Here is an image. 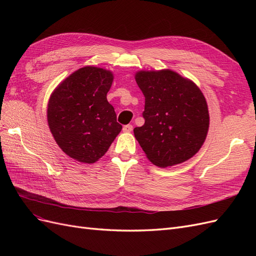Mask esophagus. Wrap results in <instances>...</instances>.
Masks as SVG:
<instances>
[{"label":"esophagus","mask_w":256,"mask_h":256,"mask_svg":"<svg viewBox=\"0 0 256 256\" xmlns=\"http://www.w3.org/2000/svg\"><path fill=\"white\" fill-rule=\"evenodd\" d=\"M132 129H134L132 125H125V126L122 127L124 132H131V131H132Z\"/></svg>","instance_id":"obj_1"}]
</instances>
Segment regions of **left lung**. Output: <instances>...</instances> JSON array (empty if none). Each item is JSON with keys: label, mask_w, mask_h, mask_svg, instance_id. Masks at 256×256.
I'll return each instance as SVG.
<instances>
[{"label": "left lung", "mask_w": 256, "mask_h": 256, "mask_svg": "<svg viewBox=\"0 0 256 256\" xmlns=\"http://www.w3.org/2000/svg\"><path fill=\"white\" fill-rule=\"evenodd\" d=\"M136 81L145 97V122L134 132L147 158L154 166L166 168L194 156L209 127L203 92L168 69L138 72Z\"/></svg>", "instance_id": "8db88e82"}]
</instances>
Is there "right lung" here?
Instances as JSON below:
<instances>
[{"label": "right lung", "mask_w": 256, "mask_h": 256, "mask_svg": "<svg viewBox=\"0 0 256 256\" xmlns=\"http://www.w3.org/2000/svg\"><path fill=\"white\" fill-rule=\"evenodd\" d=\"M112 72L86 66L78 69L54 90L48 104L51 132L69 157L94 164L109 150L120 130L106 94Z\"/></svg>", "instance_id": "right-lung-1"}]
</instances>
